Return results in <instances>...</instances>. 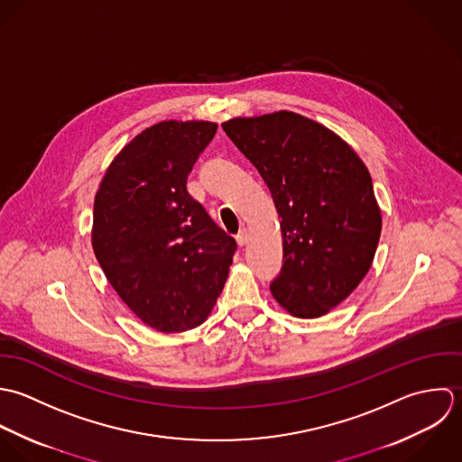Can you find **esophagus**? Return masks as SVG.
Here are the masks:
<instances>
[{"mask_svg":"<svg viewBox=\"0 0 462 462\" xmlns=\"http://www.w3.org/2000/svg\"><path fill=\"white\" fill-rule=\"evenodd\" d=\"M236 241L239 246H245L248 243V230H241L237 236H236Z\"/></svg>","mask_w":462,"mask_h":462,"instance_id":"esophagus-1","label":"esophagus"}]
</instances>
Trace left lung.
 <instances>
[{"label": "left lung", "mask_w": 462, "mask_h": 462, "mask_svg": "<svg viewBox=\"0 0 462 462\" xmlns=\"http://www.w3.org/2000/svg\"><path fill=\"white\" fill-rule=\"evenodd\" d=\"M221 126L261 173L282 219L273 298L296 318L325 316L357 289L376 252L382 216L368 168L337 134L296 112Z\"/></svg>", "instance_id": "8db88e82"}]
</instances>
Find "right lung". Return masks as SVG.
I'll list each match as a JSON object with an SVG mask.
<instances>
[{
  "label": "right lung",
  "instance_id": "right-lung-1",
  "mask_svg": "<svg viewBox=\"0 0 462 462\" xmlns=\"http://www.w3.org/2000/svg\"><path fill=\"white\" fill-rule=\"evenodd\" d=\"M217 130L161 121L110 162L94 196L93 250L126 307L159 332H184L210 314L236 241L187 192V177Z\"/></svg>",
  "mask_w": 462,
  "mask_h": 462
}]
</instances>
